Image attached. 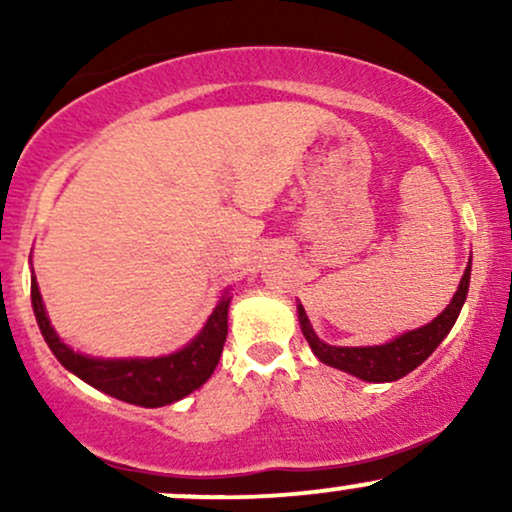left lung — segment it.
I'll use <instances>...</instances> for the list:
<instances>
[{"label":"left lung","mask_w":512,"mask_h":512,"mask_svg":"<svg viewBox=\"0 0 512 512\" xmlns=\"http://www.w3.org/2000/svg\"><path fill=\"white\" fill-rule=\"evenodd\" d=\"M469 274H472V257H469L467 269H464L460 286H457L455 296L448 308L440 313L436 320L428 325L399 334L392 342L380 346H330L322 342L320 337L310 327L308 315H305L303 305L298 303V322H301L303 337L308 339L313 354L327 366L344 370V373L356 375V378L366 380V383H392V380L404 378L416 366L426 361L438 344L448 337V332L455 325L457 315H460L464 301H467L469 291Z\"/></svg>","instance_id":"obj_1"}]
</instances>
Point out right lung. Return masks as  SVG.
<instances>
[{
    "mask_svg": "<svg viewBox=\"0 0 512 512\" xmlns=\"http://www.w3.org/2000/svg\"><path fill=\"white\" fill-rule=\"evenodd\" d=\"M31 303L45 342L64 368L79 375L84 383L122 402L137 404V407H166L195 392L214 373L228 334L231 296L228 291L223 293L207 325L190 344L182 346L175 354L158 358H93L69 349L52 330L35 274L31 276Z\"/></svg>",
    "mask_w": 512,
    "mask_h": 512,
    "instance_id": "right-lung-1",
    "label": "right lung"
}]
</instances>
